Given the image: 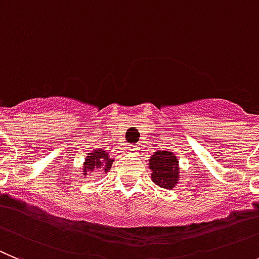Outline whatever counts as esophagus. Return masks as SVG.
I'll use <instances>...</instances> for the list:
<instances>
[{
    "label": "esophagus",
    "mask_w": 259,
    "mask_h": 259,
    "mask_svg": "<svg viewBox=\"0 0 259 259\" xmlns=\"http://www.w3.org/2000/svg\"><path fill=\"white\" fill-rule=\"evenodd\" d=\"M127 151H129V152H137V151H139V147H138V144H130V146H127Z\"/></svg>",
    "instance_id": "esophagus-1"
}]
</instances>
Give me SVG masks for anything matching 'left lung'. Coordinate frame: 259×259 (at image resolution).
<instances>
[{"instance_id": "obj_1", "label": "left lung", "mask_w": 259, "mask_h": 259, "mask_svg": "<svg viewBox=\"0 0 259 259\" xmlns=\"http://www.w3.org/2000/svg\"><path fill=\"white\" fill-rule=\"evenodd\" d=\"M151 177L156 185L170 190L178 183L179 167L177 157L169 151H157L150 158Z\"/></svg>"}]
</instances>
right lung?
Here are the masks:
<instances>
[{
	"label": "right lung",
	"instance_id": "right-lung-1",
	"mask_svg": "<svg viewBox=\"0 0 259 259\" xmlns=\"http://www.w3.org/2000/svg\"><path fill=\"white\" fill-rule=\"evenodd\" d=\"M113 160L108 157V153L106 151H94L92 155H89L86 157V161H85V167H83V171H85V176H86V171L88 170H93L94 167L97 169H101L103 167V171H107V170L111 167L112 165Z\"/></svg>",
	"mask_w": 259,
	"mask_h": 259
}]
</instances>
